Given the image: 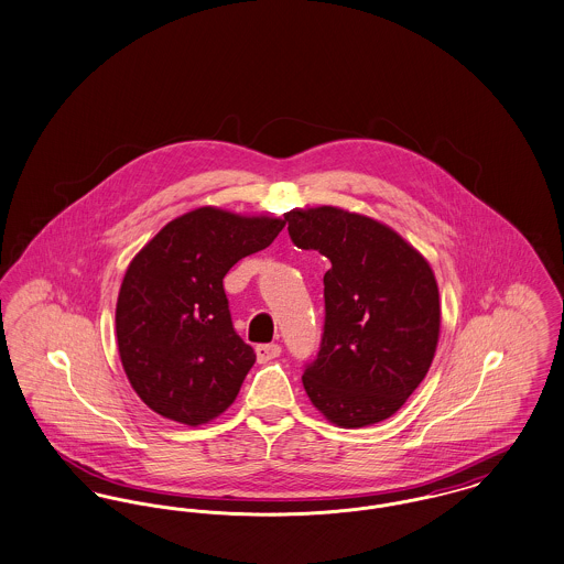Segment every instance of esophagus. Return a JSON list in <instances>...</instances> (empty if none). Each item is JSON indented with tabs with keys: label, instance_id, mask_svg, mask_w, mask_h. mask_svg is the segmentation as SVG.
<instances>
[{
	"label": "esophagus",
	"instance_id": "esophagus-1",
	"mask_svg": "<svg viewBox=\"0 0 564 564\" xmlns=\"http://www.w3.org/2000/svg\"><path fill=\"white\" fill-rule=\"evenodd\" d=\"M280 352H282V346H280V344H259V346H257V359H259V364H267V361L280 357Z\"/></svg>",
	"mask_w": 564,
	"mask_h": 564
}]
</instances>
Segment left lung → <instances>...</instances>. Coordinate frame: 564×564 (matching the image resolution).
Returning a JSON list of instances; mask_svg holds the SVG:
<instances>
[{
	"label": "left lung",
	"instance_id": "left-lung-1",
	"mask_svg": "<svg viewBox=\"0 0 564 564\" xmlns=\"http://www.w3.org/2000/svg\"><path fill=\"white\" fill-rule=\"evenodd\" d=\"M301 250L329 259L325 327L303 370L312 404L332 423L364 427L398 413L427 375L441 332L430 263L393 228L339 207L284 216Z\"/></svg>",
	"mask_w": 564,
	"mask_h": 564
}]
</instances>
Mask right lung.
<instances>
[{"label": "right lung", "mask_w": 564, "mask_h": 564, "mask_svg": "<svg viewBox=\"0 0 564 564\" xmlns=\"http://www.w3.org/2000/svg\"><path fill=\"white\" fill-rule=\"evenodd\" d=\"M282 228L280 218L198 207L171 220L128 264L115 310L117 346L153 413L200 425L235 402L257 355L232 329L223 280Z\"/></svg>", "instance_id": "add662e5"}]
</instances>
